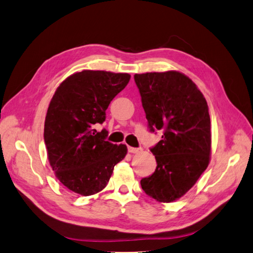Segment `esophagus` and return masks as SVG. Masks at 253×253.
<instances>
[{
    "instance_id": "obj_1",
    "label": "esophagus",
    "mask_w": 253,
    "mask_h": 253,
    "mask_svg": "<svg viewBox=\"0 0 253 253\" xmlns=\"http://www.w3.org/2000/svg\"><path fill=\"white\" fill-rule=\"evenodd\" d=\"M141 151H142L141 148H135V147L128 146V152L131 153V154H138V153H140Z\"/></svg>"
}]
</instances>
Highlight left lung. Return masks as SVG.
Listing matches in <instances>:
<instances>
[{
	"label": "left lung",
	"instance_id": "8db88e82",
	"mask_svg": "<svg viewBox=\"0 0 253 253\" xmlns=\"http://www.w3.org/2000/svg\"><path fill=\"white\" fill-rule=\"evenodd\" d=\"M134 82L151 131L164 132L151 148L156 170L141 179V187L158 202L170 203L183 197L210 164L209 106L196 84L178 71L135 74Z\"/></svg>",
	"mask_w": 253,
	"mask_h": 253
}]
</instances>
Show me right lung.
Masks as SVG:
<instances>
[{
    "label": "right lung",
    "mask_w": 253,
    "mask_h": 253,
    "mask_svg": "<svg viewBox=\"0 0 253 253\" xmlns=\"http://www.w3.org/2000/svg\"><path fill=\"white\" fill-rule=\"evenodd\" d=\"M130 80L129 74L82 70L56 88L44 121L43 139L57 179L71 191L92 196L101 191L114 166L125 158L127 146L106 141L108 131L96 130L106 110Z\"/></svg>",
    "instance_id": "add662e5"
}]
</instances>
